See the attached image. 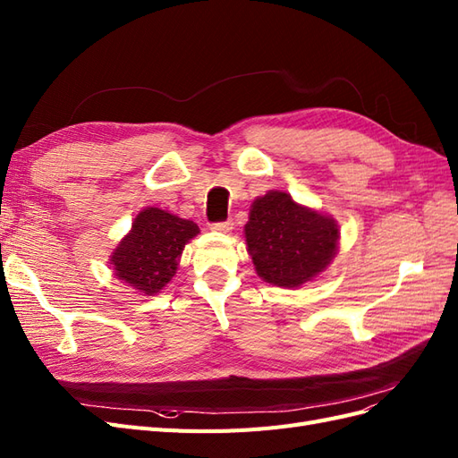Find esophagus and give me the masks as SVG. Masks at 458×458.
Segmentation results:
<instances>
[{
  "mask_svg": "<svg viewBox=\"0 0 458 458\" xmlns=\"http://www.w3.org/2000/svg\"><path fill=\"white\" fill-rule=\"evenodd\" d=\"M210 229L216 231V233H229V231H233V221L231 219L219 221V224H214Z\"/></svg>",
  "mask_w": 458,
  "mask_h": 458,
  "instance_id": "34e87169",
  "label": "esophagus"
}]
</instances>
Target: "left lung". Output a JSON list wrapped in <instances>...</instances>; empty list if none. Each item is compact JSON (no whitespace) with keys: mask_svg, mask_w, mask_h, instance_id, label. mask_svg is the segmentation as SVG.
I'll use <instances>...</instances> for the list:
<instances>
[{"mask_svg":"<svg viewBox=\"0 0 458 458\" xmlns=\"http://www.w3.org/2000/svg\"><path fill=\"white\" fill-rule=\"evenodd\" d=\"M244 239L258 276L273 286L298 288L328 269L340 227L335 217L298 204L288 192L267 191L250 206Z\"/></svg>","mask_w":458,"mask_h":458,"instance_id":"1","label":"left lung"}]
</instances>
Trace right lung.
Returning <instances> with one entry per match:
<instances>
[{
  "mask_svg": "<svg viewBox=\"0 0 458 458\" xmlns=\"http://www.w3.org/2000/svg\"><path fill=\"white\" fill-rule=\"evenodd\" d=\"M200 233L195 221L157 206L135 216L131 229L110 254V269L141 296H155L177 273L185 244Z\"/></svg>",
  "mask_w": 458,
  "mask_h": 458,
  "instance_id": "right-lung-1",
  "label": "right lung"
}]
</instances>
